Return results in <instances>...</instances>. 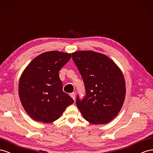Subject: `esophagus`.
I'll return each instance as SVG.
<instances>
[{"label": "esophagus", "mask_w": 153, "mask_h": 153, "mask_svg": "<svg viewBox=\"0 0 153 153\" xmlns=\"http://www.w3.org/2000/svg\"><path fill=\"white\" fill-rule=\"evenodd\" d=\"M70 95H71V97L74 100V101H75V99H76V93H74V92L71 93V94H70Z\"/></svg>", "instance_id": "1"}]
</instances>
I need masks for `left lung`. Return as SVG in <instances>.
Instances as JSON below:
<instances>
[{
  "label": "left lung",
  "instance_id": "1",
  "mask_svg": "<svg viewBox=\"0 0 153 153\" xmlns=\"http://www.w3.org/2000/svg\"><path fill=\"white\" fill-rule=\"evenodd\" d=\"M72 55L86 91L82 99L77 96L78 109L91 124L108 123L117 115L124 101L126 84L123 73L104 54L82 51Z\"/></svg>",
  "mask_w": 153,
  "mask_h": 153
}]
</instances>
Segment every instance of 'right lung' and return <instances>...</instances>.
<instances>
[{"mask_svg": "<svg viewBox=\"0 0 153 153\" xmlns=\"http://www.w3.org/2000/svg\"><path fill=\"white\" fill-rule=\"evenodd\" d=\"M71 54L50 51L34 58L25 68L19 85V97L27 114L36 121L51 123L74 102L63 91L59 71Z\"/></svg>", "mask_w": 153, "mask_h": 153, "instance_id": "add662e5", "label": "right lung"}]
</instances>
